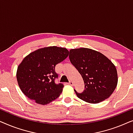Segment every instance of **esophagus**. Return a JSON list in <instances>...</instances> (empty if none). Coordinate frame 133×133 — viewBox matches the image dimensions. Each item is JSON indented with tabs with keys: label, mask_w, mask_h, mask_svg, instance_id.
Wrapping results in <instances>:
<instances>
[{
	"label": "esophagus",
	"mask_w": 133,
	"mask_h": 133,
	"mask_svg": "<svg viewBox=\"0 0 133 133\" xmlns=\"http://www.w3.org/2000/svg\"><path fill=\"white\" fill-rule=\"evenodd\" d=\"M68 84L70 85H71V86H73V82H72V81H70V82L68 83Z\"/></svg>",
	"instance_id": "obj_1"
}]
</instances>
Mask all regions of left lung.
Instances as JSON below:
<instances>
[{
	"instance_id": "1",
	"label": "left lung",
	"mask_w": 133,
	"mask_h": 133,
	"mask_svg": "<svg viewBox=\"0 0 133 133\" xmlns=\"http://www.w3.org/2000/svg\"><path fill=\"white\" fill-rule=\"evenodd\" d=\"M71 63L81 74L85 90L79 99L90 103H98L111 95L117 85L116 66L106 56L90 48L72 49L69 55Z\"/></svg>"
}]
</instances>
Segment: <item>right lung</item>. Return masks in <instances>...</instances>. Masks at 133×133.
Listing matches in <instances>:
<instances>
[{
  "label": "right lung",
  "mask_w": 133,
  "mask_h": 133,
  "mask_svg": "<svg viewBox=\"0 0 133 133\" xmlns=\"http://www.w3.org/2000/svg\"><path fill=\"white\" fill-rule=\"evenodd\" d=\"M68 54L66 48L53 46L39 49L26 56L18 66L16 73L18 84L23 93L43 105L59 97L63 85L55 83L58 77L55 66Z\"/></svg>",
  "instance_id": "1"
}]
</instances>
